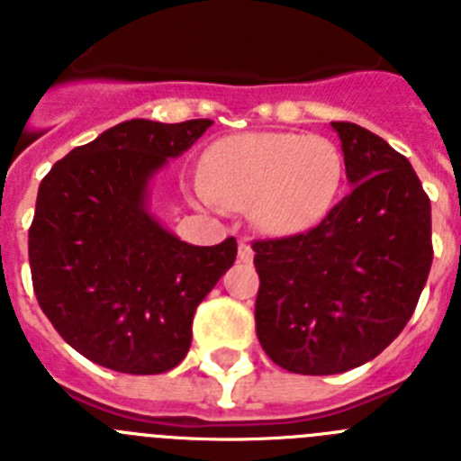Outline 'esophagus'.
<instances>
[{
  "label": "esophagus",
  "mask_w": 461,
  "mask_h": 461,
  "mask_svg": "<svg viewBox=\"0 0 461 461\" xmlns=\"http://www.w3.org/2000/svg\"><path fill=\"white\" fill-rule=\"evenodd\" d=\"M238 258L242 260V263H251V260H254V249H251V244L247 242V240H240Z\"/></svg>",
  "instance_id": "34e87169"
}]
</instances>
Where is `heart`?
I'll list each match as a JSON object with an SVG mask.
<instances>
[{
  "instance_id": "heart-1",
  "label": "heart",
  "mask_w": 461,
  "mask_h": 461,
  "mask_svg": "<svg viewBox=\"0 0 461 461\" xmlns=\"http://www.w3.org/2000/svg\"><path fill=\"white\" fill-rule=\"evenodd\" d=\"M344 157L328 138L303 133H238L207 149L205 177L194 195L207 207H249L270 235L316 226L339 198Z\"/></svg>"
}]
</instances>
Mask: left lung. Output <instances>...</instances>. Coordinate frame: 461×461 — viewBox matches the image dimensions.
<instances>
[{
  "label": "left lung",
  "instance_id": "obj_1",
  "mask_svg": "<svg viewBox=\"0 0 461 461\" xmlns=\"http://www.w3.org/2000/svg\"><path fill=\"white\" fill-rule=\"evenodd\" d=\"M353 189L319 226L254 240L256 335L275 365L328 376L374 360L413 316L431 267V205L409 158L332 122Z\"/></svg>",
  "mask_w": 461,
  "mask_h": 461
}]
</instances>
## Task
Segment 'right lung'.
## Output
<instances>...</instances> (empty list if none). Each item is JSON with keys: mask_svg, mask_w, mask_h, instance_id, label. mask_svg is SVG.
Masks as SVG:
<instances>
[{"mask_svg": "<svg viewBox=\"0 0 461 461\" xmlns=\"http://www.w3.org/2000/svg\"><path fill=\"white\" fill-rule=\"evenodd\" d=\"M210 120H129L71 149L43 177L30 226L36 300L68 346L122 374H164L191 346L195 307L238 254L194 247L145 210L148 182Z\"/></svg>", "mask_w": 461, "mask_h": 461, "instance_id": "1", "label": "right lung"}]
</instances>
